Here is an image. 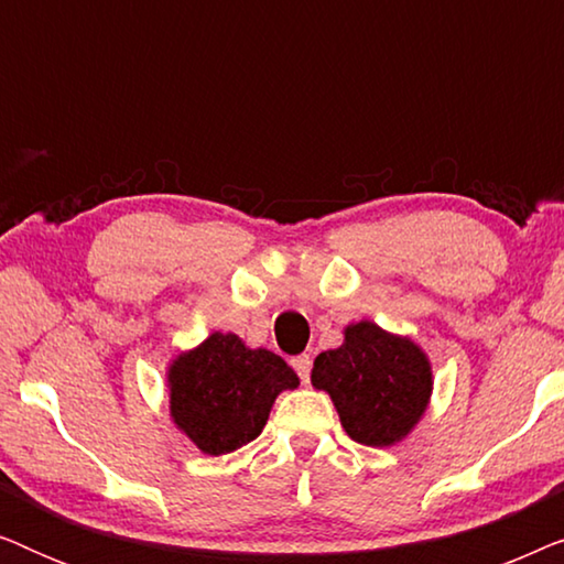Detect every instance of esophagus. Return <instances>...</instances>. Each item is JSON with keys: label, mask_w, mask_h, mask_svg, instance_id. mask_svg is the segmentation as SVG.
<instances>
[{"label": "esophagus", "mask_w": 564, "mask_h": 564, "mask_svg": "<svg viewBox=\"0 0 564 564\" xmlns=\"http://www.w3.org/2000/svg\"><path fill=\"white\" fill-rule=\"evenodd\" d=\"M292 367H295V372L300 375V380H303V382L311 380V367H313L311 354H300V357L292 359Z\"/></svg>", "instance_id": "esophagus-1"}]
</instances>
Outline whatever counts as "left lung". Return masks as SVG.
Segmentation results:
<instances>
[{"mask_svg": "<svg viewBox=\"0 0 564 564\" xmlns=\"http://www.w3.org/2000/svg\"><path fill=\"white\" fill-rule=\"evenodd\" d=\"M311 382L328 392L354 442L382 449L411 436L426 415L434 369L411 336L357 321L344 328L341 346L315 357Z\"/></svg>", "mask_w": 564, "mask_h": 564, "instance_id": "1", "label": "left lung"}]
</instances>
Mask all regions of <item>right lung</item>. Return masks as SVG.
I'll list each match as a JSON object with an SVG mask.
<instances>
[{
  "instance_id": "right-lung-1",
  "label": "right lung",
  "mask_w": 564,
  "mask_h": 564,
  "mask_svg": "<svg viewBox=\"0 0 564 564\" xmlns=\"http://www.w3.org/2000/svg\"><path fill=\"white\" fill-rule=\"evenodd\" d=\"M300 384L295 369L236 334L213 330L166 365L169 415L207 457L241 449L267 426L274 400Z\"/></svg>"
}]
</instances>
